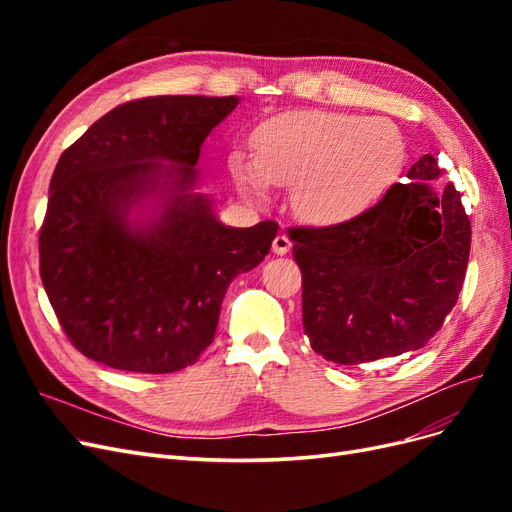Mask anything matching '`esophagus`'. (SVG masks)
<instances>
[{
  "mask_svg": "<svg viewBox=\"0 0 512 512\" xmlns=\"http://www.w3.org/2000/svg\"><path fill=\"white\" fill-rule=\"evenodd\" d=\"M290 247H292V243H290V239L284 235H277L275 239H273V252L277 254V256H286L288 252H290Z\"/></svg>",
  "mask_w": 512,
  "mask_h": 512,
  "instance_id": "34e87169",
  "label": "esophagus"
}]
</instances>
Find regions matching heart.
I'll return each instance as SVG.
<instances>
[{"mask_svg": "<svg viewBox=\"0 0 512 512\" xmlns=\"http://www.w3.org/2000/svg\"><path fill=\"white\" fill-rule=\"evenodd\" d=\"M406 164L395 123L348 113L282 115L256 136V164L237 162L239 188L260 198L265 185L294 188L303 220L344 224L376 207Z\"/></svg>", "mask_w": 512, "mask_h": 512, "instance_id": "heart-1", "label": "heart"}]
</instances>
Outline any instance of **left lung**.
<instances>
[{
  "instance_id": "left-lung-1",
  "label": "left lung",
  "mask_w": 512,
  "mask_h": 512,
  "mask_svg": "<svg viewBox=\"0 0 512 512\" xmlns=\"http://www.w3.org/2000/svg\"><path fill=\"white\" fill-rule=\"evenodd\" d=\"M427 153L376 207L350 222L288 228L303 275V329L314 352L361 365L423 348L455 307L470 258V220Z\"/></svg>"
}]
</instances>
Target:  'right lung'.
I'll use <instances>...</instances> for the list:
<instances>
[{"label":"right lung","instance_id":"1","mask_svg":"<svg viewBox=\"0 0 512 512\" xmlns=\"http://www.w3.org/2000/svg\"><path fill=\"white\" fill-rule=\"evenodd\" d=\"M237 102L138 98L61 153L38 239L40 277L87 359L136 374L194 365L213 342L228 284L269 254L277 222L224 226L209 200L190 192L200 145ZM160 174L176 194L158 223L132 229L127 209Z\"/></svg>","mask_w":512,"mask_h":512}]
</instances>
